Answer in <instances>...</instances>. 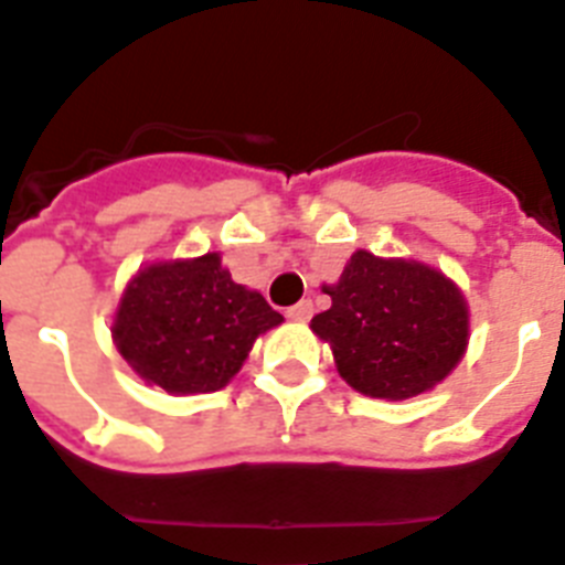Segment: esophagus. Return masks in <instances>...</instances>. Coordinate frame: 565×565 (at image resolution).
<instances>
[{
	"label": "esophagus",
	"mask_w": 565,
	"mask_h": 565,
	"mask_svg": "<svg viewBox=\"0 0 565 565\" xmlns=\"http://www.w3.org/2000/svg\"><path fill=\"white\" fill-rule=\"evenodd\" d=\"M311 315H315V306H311V300H300L297 306L288 308V320H294V322H308L311 320Z\"/></svg>",
	"instance_id": "34e87169"
}]
</instances>
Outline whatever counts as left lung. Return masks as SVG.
<instances>
[{
    "instance_id": "obj_1",
    "label": "left lung",
    "mask_w": 565,
    "mask_h": 565,
    "mask_svg": "<svg viewBox=\"0 0 565 565\" xmlns=\"http://www.w3.org/2000/svg\"><path fill=\"white\" fill-rule=\"evenodd\" d=\"M331 308L311 320L340 377L365 397L431 392L469 349V302L455 279L417 259L354 250L340 279L322 286Z\"/></svg>"
}]
</instances>
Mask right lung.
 Returning a JSON list of instances; mask_svg holds the SVG:
<instances>
[{
	"mask_svg": "<svg viewBox=\"0 0 565 565\" xmlns=\"http://www.w3.org/2000/svg\"><path fill=\"white\" fill-rule=\"evenodd\" d=\"M279 322L263 294L234 282L209 250L139 268L119 297L110 337L139 380L185 397L225 388L257 337Z\"/></svg>",
	"mask_w": 565,
	"mask_h": 565,
	"instance_id": "obj_1",
	"label": "right lung"
}]
</instances>
